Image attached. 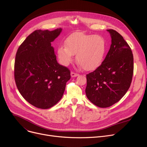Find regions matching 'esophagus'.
<instances>
[{
	"mask_svg": "<svg viewBox=\"0 0 147 147\" xmlns=\"http://www.w3.org/2000/svg\"><path fill=\"white\" fill-rule=\"evenodd\" d=\"M79 75V74H78V73H76L73 72V71H71V76L72 78H74V77L78 76Z\"/></svg>",
	"mask_w": 147,
	"mask_h": 147,
	"instance_id": "34e87169",
	"label": "esophagus"
}]
</instances>
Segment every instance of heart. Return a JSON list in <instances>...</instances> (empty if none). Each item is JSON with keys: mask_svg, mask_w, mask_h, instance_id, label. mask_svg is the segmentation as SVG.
<instances>
[{"mask_svg": "<svg viewBox=\"0 0 147 147\" xmlns=\"http://www.w3.org/2000/svg\"><path fill=\"white\" fill-rule=\"evenodd\" d=\"M107 48L106 40L102 36L76 32L66 38L65 46H59L57 53L62 65H68L76 55L80 65L85 70L90 71L101 64Z\"/></svg>", "mask_w": 147, "mask_h": 147, "instance_id": "obj_1", "label": "heart"}]
</instances>
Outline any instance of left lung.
<instances>
[{"instance_id": "obj_1", "label": "left lung", "mask_w": 147, "mask_h": 147, "mask_svg": "<svg viewBox=\"0 0 147 147\" xmlns=\"http://www.w3.org/2000/svg\"><path fill=\"white\" fill-rule=\"evenodd\" d=\"M110 50L102 64L86 74V96L94 105L109 107L124 96L132 82L134 56L129 45L116 31L109 29Z\"/></svg>"}]
</instances>
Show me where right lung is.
<instances>
[{
	"label": "right lung",
	"instance_id": "1",
	"mask_svg": "<svg viewBox=\"0 0 147 147\" xmlns=\"http://www.w3.org/2000/svg\"><path fill=\"white\" fill-rule=\"evenodd\" d=\"M62 29L35 30L19 46L14 64L15 83L30 104L48 109L62 98L70 71L58 63L53 42Z\"/></svg>",
	"mask_w": 147,
	"mask_h": 147
}]
</instances>
